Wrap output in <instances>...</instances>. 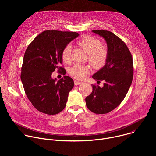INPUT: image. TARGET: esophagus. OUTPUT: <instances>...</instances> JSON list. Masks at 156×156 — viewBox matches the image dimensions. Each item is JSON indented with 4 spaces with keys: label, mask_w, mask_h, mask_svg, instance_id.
<instances>
[{
    "label": "esophagus",
    "mask_w": 156,
    "mask_h": 156,
    "mask_svg": "<svg viewBox=\"0 0 156 156\" xmlns=\"http://www.w3.org/2000/svg\"><path fill=\"white\" fill-rule=\"evenodd\" d=\"M74 83H75V85H78V84H80L82 83L81 81H78V80H75V81H74Z\"/></svg>",
    "instance_id": "1"
}]
</instances>
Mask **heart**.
Returning <instances> with one entry per match:
<instances>
[{
	"mask_svg": "<svg viewBox=\"0 0 156 156\" xmlns=\"http://www.w3.org/2000/svg\"><path fill=\"white\" fill-rule=\"evenodd\" d=\"M78 44L87 54L88 62L94 69H101L105 63L107 58V48L104 44H100L98 39L91 36H84L78 41ZM72 47L66 45L62 50V58L66 63H70L72 61L71 57ZM90 72L87 66L76 64L69 69L70 75L73 78L81 80Z\"/></svg>",
	"mask_w": 156,
	"mask_h": 156,
	"instance_id": "heart-1",
	"label": "heart"
}]
</instances>
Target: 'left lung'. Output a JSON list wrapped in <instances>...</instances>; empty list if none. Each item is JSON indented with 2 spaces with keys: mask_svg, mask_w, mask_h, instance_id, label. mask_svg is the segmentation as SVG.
Masks as SVG:
<instances>
[{
  "mask_svg": "<svg viewBox=\"0 0 156 156\" xmlns=\"http://www.w3.org/2000/svg\"><path fill=\"white\" fill-rule=\"evenodd\" d=\"M105 41L107 58L102 68L92 78L103 87L92 84L91 94L86 98L87 107L97 114H104L115 109L126 96L133 77L132 55L125 43L113 33L106 30H93Z\"/></svg>",
  "mask_w": 156,
  "mask_h": 156,
  "instance_id": "8db88e82",
  "label": "left lung"
}]
</instances>
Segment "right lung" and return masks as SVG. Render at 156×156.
Listing matches in <instances>:
<instances>
[{"label":"right lung","instance_id":"1","mask_svg":"<svg viewBox=\"0 0 156 156\" xmlns=\"http://www.w3.org/2000/svg\"><path fill=\"white\" fill-rule=\"evenodd\" d=\"M75 32L47 30L37 36L27 48L21 67V80L25 93L33 105L41 112L55 115L66 106L73 79L64 76L52 78L55 70L66 71L62 63L63 49L79 36Z\"/></svg>","mask_w":156,"mask_h":156}]
</instances>
